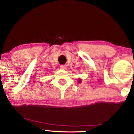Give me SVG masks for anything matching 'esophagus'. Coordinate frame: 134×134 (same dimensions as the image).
Masks as SVG:
<instances>
[{
    "instance_id": "obj_1",
    "label": "esophagus",
    "mask_w": 134,
    "mask_h": 134,
    "mask_svg": "<svg viewBox=\"0 0 134 134\" xmlns=\"http://www.w3.org/2000/svg\"><path fill=\"white\" fill-rule=\"evenodd\" d=\"M60 68L62 69H66L67 66H66V65H62L60 66Z\"/></svg>"
}]
</instances>
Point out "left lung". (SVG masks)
Returning a JSON list of instances; mask_svg holds the SVG:
<instances>
[{"mask_svg":"<svg viewBox=\"0 0 134 134\" xmlns=\"http://www.w3.org/2000/svg\"><path fill=\"white\" fill-rule=\"evenodd\" d=\"M79 81H81V80H79Z\"/></svg>","mask_w":134,"mask_h":134,"instance_id":"8db88e82","label":"left lung"}]
</instances>
